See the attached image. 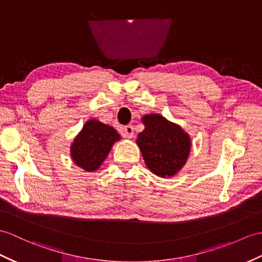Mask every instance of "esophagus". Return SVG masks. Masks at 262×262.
<instances>
[{"label":"esophagus","mask_w":262,"mask_h":262,"mask_svg":"<svg viewBox=\"0 0 262 262\" xmlns=\"http://www.w3.org/2000/svg\"><path fill=\"white\" fill-rule=\"evenodd\" d=\"M124 135L127 138H130L134 135V127L133 125H127L124 127Z\"/></svg>","instance_id":"1"}]
</instances>
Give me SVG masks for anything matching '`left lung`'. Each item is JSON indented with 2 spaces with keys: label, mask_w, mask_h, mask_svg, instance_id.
I'll return each mask as SVG.
<instances>
[{
  "label": "left lung",
  "mask_w": 262,
  "mask_h": 262,
  "mask_svg": "<svg viewBox=\"0 0 262 262\" xmlns=\"http://www.w3.org/2000/svg\"><path fill=\"white\" fill-rule=\"evenodd\" d=\"M143 123L145 129L138 134L137 144L146 165L161 178L175 175L190 154V137L161 115H146Z\"/></svg>",
  "instance_id": "left-lung-1"
}]
</instances>
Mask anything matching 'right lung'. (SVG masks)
<instances>
[{
  "mask_svg": "<svg viewBox=\"0 0 262 262\" xmlns=\"http://www.w3.org/2000/svg\"><path fill=\"white\" fill-rule=\"evenodd\" d=\"M119 138L113 127L96 119L88 120L71 146L72 160L84 171H96Z\"/></svg>",
  "mask_w": 262,
  "mask_h": 262,
  "instance_id": "add662e5",
  "label": "right lung"
}]
</instances>
